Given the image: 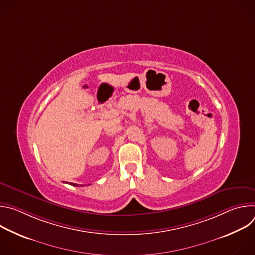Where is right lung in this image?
<instances>
[{"instance_id": "1", "label": "right lung", "mask_w": 255, "mask_h": 255, "mask_svg": "<svg viewBox=\"0 0 255 255\" xmlns=\"http://www.w3.org/2000/svg\"><path fill=\"white\" fill-rule=\"evenodd\" d=\"M68 184V183H67ZM69 185H71V186H75V187H80L79 185H77V184H72V183H69Z\"/></svg>"}]
</instances>
